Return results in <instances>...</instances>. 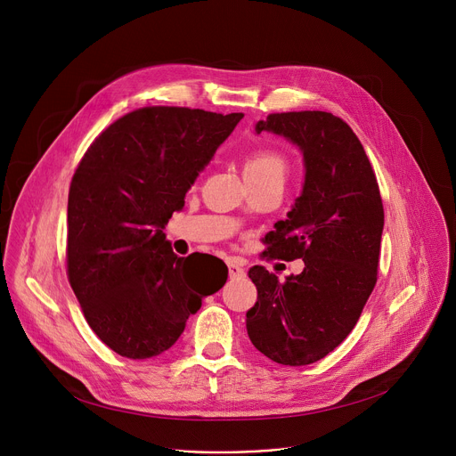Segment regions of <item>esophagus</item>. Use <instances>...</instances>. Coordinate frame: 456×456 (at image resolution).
I'll return each mask as SVG.
<instances>
[{
	"label": "esophagus",
	"instance_id": "esophagus-1",
	"mask_svg": "<svg viewBox=\"0 0 456 456\" xmlns=\"http://www.w3.org/2000/svg\"><path fill=\"white\" fill-rule=\"evenodd\" d=\"M229 278L231 280H240L245 276V269L236 262V259H229Z\"/></svg>",
	"mask_w": 456,
	"mask_h": 456
}]
</instances>
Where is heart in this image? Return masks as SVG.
Listing matches in <instances>:
<instances>
[{
	"mask_svg": "<svg viewBox=\"0 0 456 456\" xmlns=\"http://www.w3.org/2000/svg\"><path fill=\"white\" fill-rule=\"evenodd\" d=\"M245 175H254V176H285L287 164L285 159L273 151V150H264V151H256L245 160L243 167Z\"/></svg>",
	"mask_w": 456,
	"mask_h": 456,
	"instance_id": "b5f03b06",
	"label": "heart"
}]
</instances>
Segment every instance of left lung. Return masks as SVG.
<instances>
[{
    "mask_svg": "<svg viewBox=\"0 0 456 456\" xmlns=\"http://www.w3.org/2000/svg\"><path fill=\"white\" fill-rule=\"evenodd\" d=\"M254 132L283 137L303 155V189L287 220L265 236V254L303 257L305 269L285 283L259 265L248 271L257 301L247 312V334L271 361L305 366L346 339L375 287L382 200L362 144L339 117L273 113Z\"/></svg>",
    "mask_w": 456,
    "mask_h": 456,
    "instance_id": "8db88e82",
    "label": "left lung"
}]
</instances>
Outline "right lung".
Listing matches in <instances>:
<instances>
[{"mask_svg": "<svg viewBox=\"0 0 456 456\" xmlns=\"http://www.w3.org/2000/svg\"><path fill=\"white\" fill-rule=\"evenodd\" d=\"M243 113L153 106L115 120L83 157L69 194V280L99 339L129 359L169 350L218 292L189 281L166 224Z\"/></svg>", "mask_w": 456, "mask_h": 456, "instance_id": "right-lung-1", "label": "right lung"}]
</instances>
